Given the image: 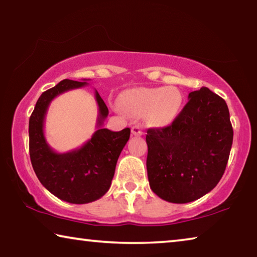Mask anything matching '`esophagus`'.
I'll use <instances>...</instances> for the list:
<instances>
[{
    "label": "esophagus",
    "mask_w": 257,
    "mask_h": 257,
    "mask_svg": "<svg viewBox=\"0 0 257 257\" xmlns=\"http://www.w3.org/2000/svg\"><path fill=\"white\" fill-rule=\"evenodd\" d=\"M132 134L133 135H143L144 133H143V129L141 128V125H138V124H135V125H133L132 127Z\"/></svg>",
    "instance_id": "1"
}]
</instances>
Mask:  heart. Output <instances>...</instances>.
<instances>
[{
	"label": "heart",
	"mask_w": 257,
	"mask_h": 257,
	"mask_svg": "<svg viewBox=\"0 0 257 257\" xmlns=\"http://www.w3.org/2000/svg\"><path fill=\"white\" fill-rule=\"evenodd\" d=\"M121 107L133 115L145 113L154 127L171 124L181 108V93L175 87H139L127 89L120 96Z\"/></svg>",
	"instance_id": "heart-1"
}]
</instances>
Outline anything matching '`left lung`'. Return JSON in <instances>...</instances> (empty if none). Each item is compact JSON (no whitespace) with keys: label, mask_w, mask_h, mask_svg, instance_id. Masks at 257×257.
<instances>
[{"label":"left lung","mask_w":257,"mask_h":257,"mask_svg":"<svg viewBox=\"0 0 257 257\" xmlns=\"http://www.w3.org/2000/svg\"><path fill=\"white\" fill-rule=\"evenodd\" d=\"M188 103L168 127L149 129L146 167L160 198L184 204L203 197L222 178L233 130L227 103L206 87L188 94Z\"/></svg>","instance_id":"left-lung-1"}]
</instances>
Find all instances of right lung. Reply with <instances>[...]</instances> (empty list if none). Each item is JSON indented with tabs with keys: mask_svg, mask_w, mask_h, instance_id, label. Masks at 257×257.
Segmentation results:
<instances>
[{
	"mask_svg": "<svg viewBox=\"0 0 257 257\" xmlns=\"http://www.w3.org/2000/svg\"><path fill=\"white\" fill-rule=\"evenodd\" d=\"M89 79H64L43 93L29 119V154L35 173L45 188L60 199L71 204L96 201L110 189L119 155L130 137V129L114 133L103 128L107 106L95 90L98 105L97 130L81 147L58 153L44 135L45 116L51 102L68 90L88 85Z\"/></svg>",
	"mask_w": 257,
	"mask_h": 257,
	"instance_id": "obj_1",
	"label": "right lung"
}]
</instances>
